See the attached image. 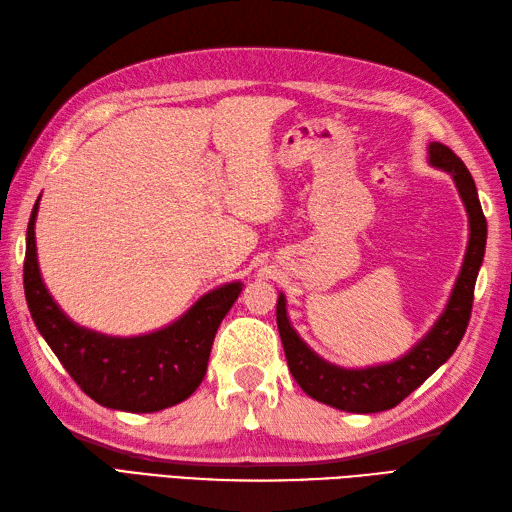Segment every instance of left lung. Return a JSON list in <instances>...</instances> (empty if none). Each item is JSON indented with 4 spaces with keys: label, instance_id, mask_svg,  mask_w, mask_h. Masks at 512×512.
<instances>
[{
    "label": "left lung",
    "instance_id": "obj_1",
    "mask_svg": "<svg viewBox=\"0 0 512 512\" xmlns=\"http://www.w3.org/2000/svg\"><path fill=\"white\" fill-rule=\"evenodd\" d=\"M428 164L448 173L465 205L469 235L461 270L456 274L452 292L439 318L417 342L393 361L344 368L320 357L292 326L285 294L279 292L277 324L285 350L287 368L307 396L346 413H378L393 409L411 391L422 385L430 374L452 357L461 344L474 303V287L487 248V220H484L474 177L458 155L445 144H428Z\"/></svg>",
    "mask_w": 512,
    "mask_h": 512
}]
</instances>
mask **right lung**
I'll return each mask as SVG.
<instances>
[{"label": "right lung", "instance_id": "1", "mask_svg": "<svg viewBox=\"0 0 512 512\" xmlns=\"http://www.w3.org/2000/svg\"><path fill=\"white\" fill-rule=\"evenodd\" d=\"M38 196L25 235L23 287L32 320L49 348L88 398L114 411L155 413L190 398L207 372L222 318L244 283H222L203 294L162 329L142 335H108L73 322L49 294L38 268Z\"/></svg>", "mask_w": 512, "mask_h": 512}]
</instances>
